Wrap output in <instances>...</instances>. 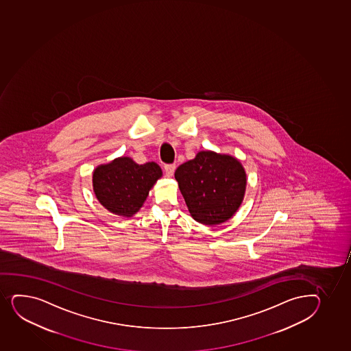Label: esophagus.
Wrapping results in <instances>:
<instances>
[{
  "mask_svg": "<svg viewBox=\"0 0 351 351\" xmlns=\"http://www.w3.org/2000/svg\"><path fill=\"white\" fill-rule=\"evenodd\" d=\"M175 169H176V166L175 165H165V170H166L167 175L168 176H173V173H175Z\"/></svg>",
  "mask_w": 351,
  "mask_h": 351,
  "instance_id": "obj_1",
  "label": "esophagus"
}]
</instances>
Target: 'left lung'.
<instances>
[{
	"instance_id": "left-lung-1",
	"label": "left lung",
	"mask_w": 351,
	"mask_h": 351,
	"mask_svg": "<svg viewBox=\"0 0 351 351\" xmlns=\"http://www.w3.org/2000/svg\"><path fill=\"white\" fill-rule=\"evenodd\" d=\"M175 178L190 215L204 225L225 223L245 196V169L230 155L199 152L193 160L178 167Z\"/></svg>"
}]
</instances>
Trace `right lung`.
<instances>
[{"label":"right lung","instance_id":"1","mask_svg":"<svg viewBox=\"0 0 351 351\" xmlns=\"http://www.w3.org/2000/svg\"><path fill=\"white\" fill-rule=\"evenodd\" d=\"M161 176L162 170L155 162L138 165L132 158H119L94 170L93 185L104 208L114 215L132 217Z\"/></svg>","mask_w":351,"mask_h":351}]
</instances>
